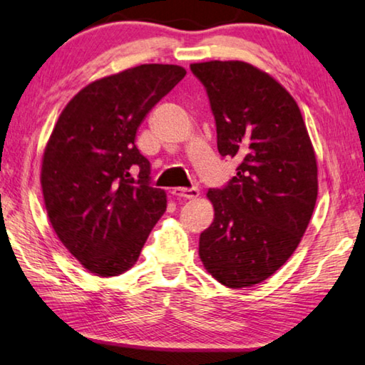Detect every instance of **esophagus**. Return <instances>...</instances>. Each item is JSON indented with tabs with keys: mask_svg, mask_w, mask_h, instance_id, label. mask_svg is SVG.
I'll list each match as a JSON object with an SVG mask.
<instances>
[{
	"mask_svg": "<svg viewBox=\"0 0 365 365\" xmlns=\"http://www.w3.org/2000/svg\"><path fill=\"white\" fill-rule=\"evenodd\" d=\"M171 194L178 197V199H186V200H192L199 197V189L192 187V189H181V187H175L171 190Z\"/></svg>",
	"mask_w": 365,
	"mask_h": 365,
	"instance_id": "34e87169",
	"label": "esophagus"
}]
</instances>
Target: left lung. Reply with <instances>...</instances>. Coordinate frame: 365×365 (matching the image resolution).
Instances as JSON below:
<instances>
[{"instance_id":"left-lung-1","label":"left lung","mask_w":365,"mask_h":365,"mask_svg":"<svg viewBox=\"0 0 365 365\" xmlns=\"http://www.w3.org/2000/svg\"><path fill=\"white\" fill-rule=\"evenodd\" d=\"M190 71L210 98L220 155L239 161L228 186L207 192L215 218L199 255L218 283L249 288L299 246L317 202V158L296 100L265 71L217 59Z\"/></svg>"}]
</instances>
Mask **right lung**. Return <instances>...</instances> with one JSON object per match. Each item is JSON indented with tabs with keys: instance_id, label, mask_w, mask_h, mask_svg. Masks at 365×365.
<instances>
[{
	"instance_id": "obj_1",
	"label": "right lung",
	"mask_w": 365,
	"mask_h": 365,
	"mask_svg": "<svg viewBox=\"0 0 365 365\" xmlns=\"http://www.w3.org/2000/svg\"><path fill=\"white\" fill-rule=\"evenodd\" d=\"M184 76L176 64H140L93 81L64 106L46 142L40 182L48 218L97 277L128 272L166 210V192L148 184L150 163L134 140Z\"/></svg>"
}]
</instances>
